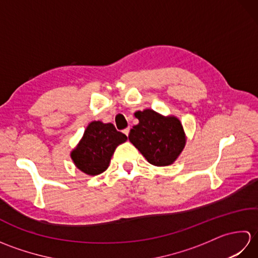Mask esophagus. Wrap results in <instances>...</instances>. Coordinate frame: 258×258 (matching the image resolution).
Masks as SVG:
<instances>
[{
  "mask_svg": "<svg viewBox=\"0 0 258 258\" xmlns=\"http://www.w3.org/2000/svg\"><path fill=\"white\" fill-rule=\"evenodd\" d=\"M123 133H124L126 136H128V133H130V127H126L125 130H123Z\"/></svg>",
  "mask_w": 258,
  "mask_h": 258,
  "instance_id": "1",
  "label": "esophagus"
}]
</instances>
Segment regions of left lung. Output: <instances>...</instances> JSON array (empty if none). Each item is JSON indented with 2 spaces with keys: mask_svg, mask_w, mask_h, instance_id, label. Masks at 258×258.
I'll return each mask as SVG.
<instances>
[{
  "mask_svg": "<svg viewBox=\"0 0 258 258\" xmlns=\"http://www.w3.org/2000/svg\"><path fill=\"white\" fill-rule=\"evenodd\" d=\"M140 120L131 130L128 140L147 162L155 166H167L180 154L185 146V134L179 120L164 117L152 109L136 112Z\"/></svg>",
  "mask_w": 258,
  "mask_h": 258,
  "instance_id": "left-lung-1",
  "label": "left lung"
}]
</instances>
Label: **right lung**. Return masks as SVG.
Listing matches in <instances>:
<instances>
[{"label": "right lung", "instance_id": "1", "mask_svg": "<svg viewBox=\"0 0 258 258\" xmlns=\"http://www.w3.org/2000/svg\"><path fill=\"white\" fill-rule=\"evenodd\" d=\"M126 140L127 136L116 131L113 124L94 120L86 127L83 139L71 156L82 172L87 175H98L108 167L116 146Z\"/></svg>", "mask_w": 258, "mask_h": 258}]
</instances>
